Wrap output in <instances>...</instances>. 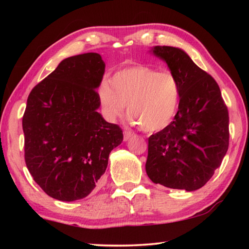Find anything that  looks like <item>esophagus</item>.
I'll use <instances>...</instances> for the list:
<instances>
[{
    "instance_id": "1",
    "label": "esophagus",
    "mask_w": 249,
    "mask_h": 249,
    "mask_svg": "<svg viewBox=\"0 0 249 249\" xmlns=\"http://www.w3.org/2000/svg\"><path fill=\"white\" fill-rule=\"evenodd\" d=\"M133 136H134V134L132 132H129V130H125V132H124V141L125 142L129 141Z\"/></svg>"
}]
</instances>
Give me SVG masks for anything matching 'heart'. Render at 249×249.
<instances>
[{
    "instance_id": "heart-1",
    "label": "heart",
    "mask_w": 249,
    "mask_h": 249,
    "mask_svg": "<svg viewBox=\"0 0 249 249\" xmlns=\"http://www.w3.org/2000/svg\"><path fill=\"white\" fill-rule=\"evenodd\" d=\"M105 119L114 122L125 112L145 132H158L169 125L179 111L181 86L171 71L137 65L117 71L99 87Z\"/></svg>"
}]
</instances>
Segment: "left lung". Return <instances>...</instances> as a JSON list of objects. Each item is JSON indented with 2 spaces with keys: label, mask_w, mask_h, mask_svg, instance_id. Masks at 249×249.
I'll return each mask as SVG.
<instances>
[{
  "label": "left lung",
  "mask_w": 249,
  "mask_h": 249,
  "mask_svg": "<svg viewBox=\"0 0 249 249\" xmlns=\"http://www.w3.org/2000/svg\"><path fill=\"white\" fill-rule=\"evenodd\" d=\"M153 53L178 78L181 101L175 120L148 138L146 172L154 183L195 191L212 178L229 149V111L215 80L182 49L156 46Z\"/></svg>",
  "instance_id": "left-lung-1"
}]
</instances>
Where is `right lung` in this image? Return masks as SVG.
Wrapping results in <instances>:
<instances>
[{
	"label": "right lung",
	"mask_w": 249,
	"mask_h": 249,
	"mask_svg": "<svg viewBox=\"0 0 249 249\" xmlns=\"http://www.w3.org/2000/svg\"><path fill=\"white\" fill-rule=\"evenodd\" d=\"M105 64L99 53L62 60L34 87L23 116L25 162L49 196L75 201L89 196L107 170L111 150L123 141L119 125L98 112Z\"/></svg>",
	"instance_id": "add662e5"
}]
</instances>
